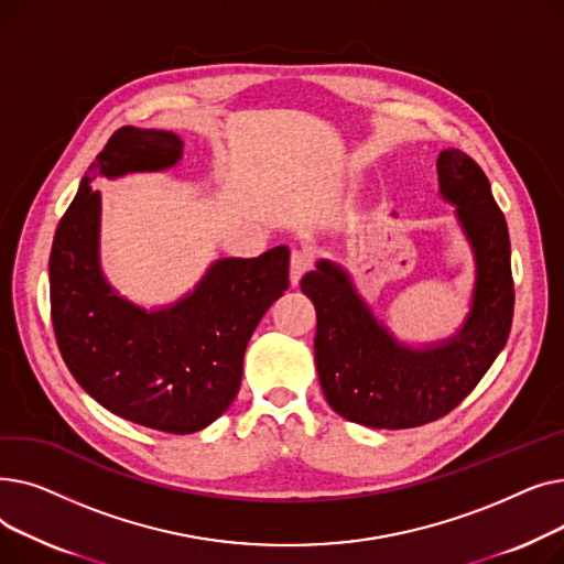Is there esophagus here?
<instances>
[{
    "mask_svg": "<svg viewBox=\"0 0 564 564\" xmlns=\"http://www.w3.org/2000/svg\"><path fill=\"white\" fill-rule=\"evenodd\" d=\"M313 264V253L308 249H294L290 256V281L292 285H297L302 276L311 270Z\"/></svg>",
    "mask_w": 564,
    "mask_h": 564,
    "instance_id": "obj_1",
    "label": "esophagus"
}]
</instances>
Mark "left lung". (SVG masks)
I'll return each mask as SVG.
<instances>
[{"label": "left lung", "instance_id": "8db88e82", "mask_svg": "<svg viewBox=\"0 0 564 564\" xmlns=\"http://www.w3.org/2000/svg\"><path fill=\"white\" fill-rule=\"evenodd\" d=\"M436 171L478 262L473 306L457 336L409 349L372 317L340 267L319 260L302 279L317 313L315 366L324 398L351 423L406 430L443 419L478 387L508 343L514 281L506 217L476 160L448 148Z\"/></svg>", "mask_w": 564, "mask_h": 564}]
</instances>
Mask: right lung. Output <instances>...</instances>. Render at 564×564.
Listing matches in <instances>:
<instances>
[{
	"mask_svg": "<svg viewBox=\"0 0 564 564\" xmlns=\"http://www.w3.org/2000/svg\"><path fill=\"white\" fill-rule=\"evenodd\" d=\"M183 155L164 130H116L82 177L54 232L50 313L58 351L79 387L116 416L192 434L217 421L242 381L245 349L288 288V247L226 258L171 308L148 313L109 288L98 264V175L162 171Z\"/></svg>",
	"mask_w": 564,
	"mask_h": 564,
	"instance_id": "1",
	"label": "right lung"
}]
</instances>
